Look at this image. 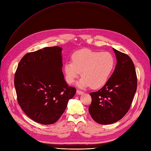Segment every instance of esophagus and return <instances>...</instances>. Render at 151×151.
Listing matches in <instances>:
<instances>
[{
	"mask_svg": "<svg viewBox=\"0 0 151 151\" xmlns=\"http://www.w3.org/2000/svg\"><path fill=\"white\" fill-rule=\"evenodd\" d=\"M76 93H77V94H78V95H81V94H83L84 93L83 91H80V90H77L76 91Z\"/></svg>",
	"mask_w": 151,
	"mask_h": 151,
	"instance_id": "1",
	"label": "esophagus"
}]
</instances>
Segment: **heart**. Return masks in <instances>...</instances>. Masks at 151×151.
<instances>
[{"label":"heart","mask_w":151,"mask_h":151,"mask_svg":"<svg viewBox=\"0 0 151 151\" xmlns=\"http://www.w3.org/2000/svg\"><path fill=\"white\" fill-rule=\"evenodd\" d=\"M114 66V58L109 52L100 53L83 49L73 54L71 62L65 63L63 70L67 83H73L81 72L83 77L77 86L81 88L91 86L97 89L106 84Z\"/></svg>","instance_id":"heart-1"}]
</instances>
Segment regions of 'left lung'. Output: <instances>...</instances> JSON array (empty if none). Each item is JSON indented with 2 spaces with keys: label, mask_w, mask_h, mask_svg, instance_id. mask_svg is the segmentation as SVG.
Segmentation results:
<instances>
[{
  "label": "left lung",
  "mask_w": 151,
  "mask_h": 151,
  "mask_svg": "<svg viewBox=\"0 0 151 151\" xmlns=\"http://www.w3.org/2000/svg\"><path fill=\"white\" fill-rule=\"evenodd\" d=\"M116 65L106 84L98 91L90 93L92 102L89 112L101 124L115 123L129 110L137 88L134 63L127 54L113 48Z\"/></svg>",
  "instance_id": "left-lung-1"
}]
</instances>
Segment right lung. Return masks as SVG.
Returning <instances> with one entry per match:
<instances>
[{
	"mask_svg": "<svg viewBox=\"0 0 151 151\" xmlns=\"http://www.w3.org/2000/svg\"><path fill=\"white\" fill-rule=\"evenodd\" d=\"M62 51L54 46L27 54L15 75L19 105L31 119L42 124L59 119L76 91L64 79Z\"/></svg>",
	"mask_w": 151,
	"mask_h": 151,
	"instance_id": "1",
	"label": "right lung"
}]
</instances>
